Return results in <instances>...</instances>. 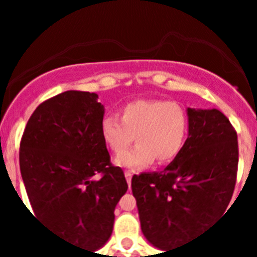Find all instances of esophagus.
Instances as JSON below:
<instances>
[{
    "label": "esophagus",
    "mask_w": 257,
    "mask_h": 257,
    "mask_svg": "<svg viewBox=\"0 0 257 257\" xmlns=\"http://www.w3.org/2000/svg\"><path fill=\"white\" fill-rule=\"evenodd\" d=\"M124 176H126L127 183H128V185H130V184H131V179H133V172L128 171V170H126V171H124Z\"/></svg>",
    "instance_id": "1"
}]
</instances>
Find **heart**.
I'll list each match as a JSON object with an SVG mask.
<instances>
[{
  "mask_svg": "<svg viewBox=\"0 0 257 257\" xmlns=\"http://www.w3.org/2000/svg\"><path fill=\"white\" fill-rule=\"evenodd\" d=\"M189 118L176 101L139 99L124 104L119 118L108 115L101 121L104 143L114 153H120L136 139L133 150L115 158V163L130 169H143L154 160L160 165L172 162L187 142Z\"/></svg>",
  "mask_w": 257,
  "mask_h": 257,
  "instance_id": "1",
  "label": "heart"
}]
</instances>
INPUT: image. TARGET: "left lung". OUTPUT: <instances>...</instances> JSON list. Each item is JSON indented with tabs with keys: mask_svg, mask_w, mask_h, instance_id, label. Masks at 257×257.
Returning a JSON list of instances; mask_svg holds the SVG:
<instances>
[{
	"mask_svg": "<svg viewBox=\"0 0 257 257\" xmlns=\"http://www.w3.org/2000/svg\"><path fill=\"white\" fill-rule=\"evenodd\" d=\"M183 151L163 171L134 175L133 194L145 238L170 249L196 237L225 212L234 192L238 140L217 109H190Z\"/></svg>",
	"mask_w": 257,
	"mask_h": 257,
	"instance_id": "left-lung-1",
	"label": "left lung"
}]
</instances>
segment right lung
<instances>
[{
    "mask_svg": "<svg viewBox=\"0 0 257 257\" xmlns=\"http://www.w3.org/2000/svg\"><path fill=\"white\" fill-rule=\"evenodd\" d=\"M103 117L94 92H61L36 108L20 140V172L35 215L88 251L109 239L128 188L121 167L110 163Z\"/></svg>",
    "mask_w": 257,
    "mask_h": 257,
    "instance_id": "add662e5",
    "label": "right lung"
}]
</instances>
